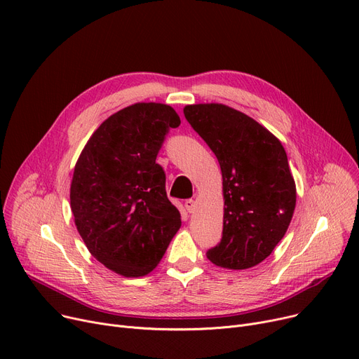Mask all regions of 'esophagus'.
Wrapping results in <instances>:
<instances>
[{
    "label": "esophagus",
    "mask_w": 359,
    "mask_h": 359,
    "mask_svg": "<svg viewBox=\"0 0 359 359\" xmlns=\"http://www.w3.org/2000/svg\"><path fill=\"white\" fill-rule=\"evenodd\" d=\"M184 206H186L187 212H189V214H194V212H195V210H196V202H195L194 199H187V201H184Z\"/></svg>",
    "instance_id": "esophagus-1"
}]
</instances>
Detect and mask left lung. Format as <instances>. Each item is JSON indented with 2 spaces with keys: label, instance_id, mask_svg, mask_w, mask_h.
<instances>
[{
  "label": "left lung",
  "instance_id": "8db88e82",
  "mask_svg": "<svg viewBox=\"0 0 359 359\" xmlns=\"http://www.w3.org/2000/svg\"><path fill=\"white\" fill-rule=\"evenodd\" d=\"M183 113L222 173V237L206 257L227 269L256 266L285 236L295 210L285 149L266 128L225 104H191Z\"/></svg>",
  "mask_w": 359,
  "mask_h": 359
}]
</instances>
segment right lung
<instances>
[{
  "mask_svg": "<svg viewBox=\"0 0 359 359\" xmlns=\"http://www.w3.org/2000/svg\"><path fill=\"white\" fill-rule=\"evenodd\" d=\"M180 118L161 103H135L107 118L81 151L71 182V211L90 253L110 271L144 276L180 229L156 163Z\"/></svg>",
  "mask_w": 359,
  "mask_h": 359,
  "instance_id": "add662e5",
  "label": "right lung"
}]
</instances>
